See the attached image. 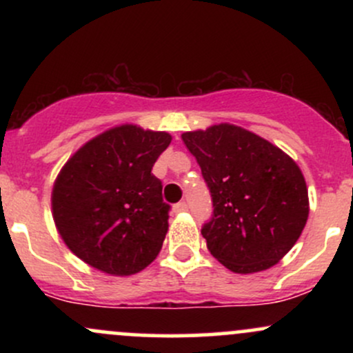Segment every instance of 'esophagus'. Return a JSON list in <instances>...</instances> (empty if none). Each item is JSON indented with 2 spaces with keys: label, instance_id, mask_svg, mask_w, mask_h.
<instances>
[{
  "label": "esophagus",
  "instance_id": "34e87169",
  "mask_svg": "<svg viewBox=\"0 0 353 353\" xmlns=\"http://www.w3.org/2000/svg\"><path fill=\"white\" fill-rule=\"evenodd\" d=\"M188 210V204L185 202H177L176 205H174V212L179 214V212H185Z\"/></svg>",
  "mask_w": 353,
  "mask_h": 353
}]
</instances>
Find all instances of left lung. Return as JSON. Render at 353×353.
Returning a JSON list of instances; mask_svg holds the SVG:
<instances>
[{
    "label": "left lung",
    "mask_w": 353,
    "mask_h": 353,
    "mask_svg": "<svg viewBox=\"0 0 353 353\" xmlns=\"http://www.w3.org/2000/svg\"><path fill=\"white\" fill-rule=\"evenodd\" d=\"M212 197L202 228L209 252L236 274L267 270L292 249L309 217V192L295 161L234 124L181 136Z\"/></svg>",
    "instance_id": "obj_1"
}]
</instances>
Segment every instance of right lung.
Wrapping results in <instances>:
<instances>
[{
	"label": "right lung",
	"mask_w": 353,
	"mask_h": 353,
	"mask_svg": "<svg viewBox=\"0 0 353 353\" xmlns=\"http://www.w3.org/2000/svg\"><path fill=\"white\" fill-rule=\"evenodd\" d=\"M171 141L168 132L123 124L92 137L63 165L52 219L81 261L104 274L132 275L157 257L169 204L151 171Z\"/></svg>",
	"instance_id": "obj_1"
}]
</instances>
